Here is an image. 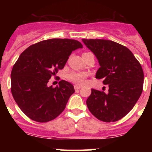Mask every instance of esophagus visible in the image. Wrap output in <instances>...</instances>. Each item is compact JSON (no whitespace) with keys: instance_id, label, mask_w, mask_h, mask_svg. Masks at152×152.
Wrapping results in <instances>:
<instances>
[{"instance_id":"34e87169","label":"esophagus","mask_w":152,"mask_h":152,"mask_svg":"<svg viewBox=\"0 0 152 152\" xmlns=\"http://www.w3.org/2000/svg\"><path fill=\"white\" fill-rule=\"evenodd\" d=\"M81 86H79V85H74V89L76 90H79V89H81Z\"/></svg>"}]
</instances>
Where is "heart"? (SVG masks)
Returning a JSON list of instances; mask_svg holds the SVG:
<instances>
[{
  "label": "heart",
  "instance_id": "heart-1",
  "mask_svg": "<svg viewBox=\"0 0 152 152\" xmlns=\"http://www.w3.org/2000/svg\"><path fill=\"white\" fill-rule=\"evenodd\" d=\"M67 79L76 85H82L85 82L86 78V73H78V72H71L67 76Z\"/></svg>",
  "mask_w": 152,
  "mask_h": 152
}]
</instances>
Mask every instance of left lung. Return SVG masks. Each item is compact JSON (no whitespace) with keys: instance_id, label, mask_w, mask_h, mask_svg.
<instances>
[{"instance_id":"obj_1","label":"left lung","mask_w":152,"mask_h":152,"mask_svg":"<svg viewBox=\"0 0 152 152\" xmlns=\"http://www.w3.org/2000/svg\"><path fill=\"white\" fill-rule=\"evenodd\" d=\"M93 52L100 67L96 79L108 85L107 93L91 90L87 106L90 113L104 122H115L128 114L140 98L144 74L141 65L126 47L111 40L82 39Z\"/></svg>"}]
</instances>
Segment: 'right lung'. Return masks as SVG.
I'll list each match as a JSON object with an SVG mask.
<instances>
[{"label":"right lung","mask_w":152,"mask_h":152,"mask_svg":"<svg viewBox=\"0 0 152 152\" xmlns=\"http://www.w3.org/2000/svg\"><path fill=\"white\" fill-rule=\"evenodd\" d=\"M82 47L75 39H49L31 45L20 55L11 73V91L29 118L45 123L63 112L75 92L73 85L61 80L53 87L48 82L65 67L72 51Z\"/></svg>","instance_id":"add662e5"}]
</instances>
